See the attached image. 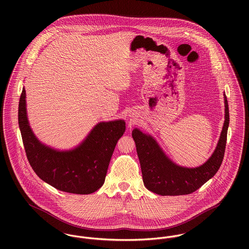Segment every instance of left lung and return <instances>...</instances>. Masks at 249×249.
Wrapping results in <instances>:
<instances>
[{
    "mask_svg": "<svg viewBox=\"0 0 249 249\" xmlns=\"http://www.w3.org/2000/svg\"><path fill=\"white\" fill-rule=\"evenodd\" d=\"M225 120L219 140L212 156L197 168H185L174 163L157 142L138 128L133 129L132 137L142 170L145 188L161 196L189 195L199 189L218 171L224 156L229 125V108L224 94Z\"/></svg>",
    "mask_w": 249,
    "mask_h": 249,
    "instance_id": "left-lung-1",
    "label": "left lung"
}]
</instances>
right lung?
Listing matches in <instances>:
<instances>
[{"instance_id":"1","label":"right lung","mask_w":249,"mask_h":249,"mask_svg":"<svg viewBox=\"0 0 249 249\" xmlns=\"http://www.w3.org/2000/svg\"><path fill=\"white\" fill-rule=\"evenodd\" d=\"M26 106L23 88L18 122L28 160L36 175L62 192L89 195L98 191L105 183L116 143L124 133V121L99 123L75 148L60 151L36 138L28 121Z\"/></svg>"}]
</instances>
